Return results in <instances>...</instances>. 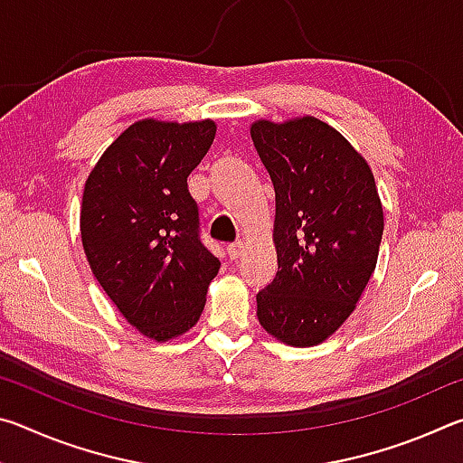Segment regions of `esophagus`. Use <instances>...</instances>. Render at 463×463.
Listing matches in <instances>:
<instances>
[{
  "label": "esophagus",
  "instance_id": "esophagus-1",
  "mask_svg": "<svg viewBox=\"0 0 463 463\" xmlns=\"http://www.w3.org/2000/svg\"><path fill=\"white\" fill-rule=\"evenodd\" d=\"M226 250H229L231 260H239V257L242 255V250H245V242H242V241H234V242H231L229 247H226Z\"/></svg>",
  "mask_w": 463,
  "mask_h": 463
}]
</instances>
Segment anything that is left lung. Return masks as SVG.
I'll return each mask as SVG.
<instances>
[{
    "mask_svg": "<svg viewBox=\"0 0 463 463\" xmlns=\"http://www.w3.org/2000/svg\"><path fill=\"white\" fill-rule=\"evenodd\" d=\"M250 138L276 190L278 273L257 318L294 347L323 343L354 312L378 261L383 213L372 169L312 116L260 120Z\"/></svg>",
    "mask_w": 463,
    "mask_h": 463,
    "instance_id": "obj_1",
    "label": "left lung"
}]
</instances>
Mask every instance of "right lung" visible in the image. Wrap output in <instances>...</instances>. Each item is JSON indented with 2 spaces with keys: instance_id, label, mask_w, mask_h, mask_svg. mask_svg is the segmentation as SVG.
<instances>
[{
  "instance_id": "add662e5",
  "label": "right lung",
  "mask_w": 463,
  "mask_h": 463,
  "mask_svg": "<svg viewBox=\"0 0 463 463\" xmlns=\"http://www.w3.org/2000/svg\"><path fill=\"white\" fill-rule=\"evenodd\" d=\"M216 135L213 120L132 124L85 182L81 241L93 276L132 326L155 341L192 328L218 257L200 239L187 175Z\"/></svg>"
}]
</instances>
